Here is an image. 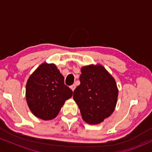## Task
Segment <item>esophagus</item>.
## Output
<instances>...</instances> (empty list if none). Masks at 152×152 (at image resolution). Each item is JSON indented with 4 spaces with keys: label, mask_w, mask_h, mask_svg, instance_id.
<instances>
[{
    "label": "esophagus",
    "mask_w": 152,
    "mask_h": 152,
    "mask_svg": "<svg viewBox=\"0 0 152 152\" xmlns=\"http://www.w3.org/2000/svg\"><path fill=\"white\" fill-rule=\"evenodd\" d=\"M70 88H71V90H72L73 91H74L75 90V88H76V85H75V84L71 85V86H70Z\"/></svg>",
    "instance_id": "esophagus-1"
}]
</instances>
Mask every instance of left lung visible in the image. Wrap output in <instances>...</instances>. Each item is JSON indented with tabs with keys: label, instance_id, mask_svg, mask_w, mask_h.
<instances>
[{
	"label": "left lung",
	"instance_id": "obj_1",
	"mask_svg": "<svg viewBox=\"0 0 152 152\" xmlns=\"http://www.w3.org/2000/svg\"><path fill=\"white\" fill-rule=\"evenodd\" d=\"M79 86L74 91V99L82 118L90 124H99L114 111L118 97L116 81L104 66L81 68Z\"/></svg>",
	"mask_w": 152,
	"mask_h": 152
}]
</instances>
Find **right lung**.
Masks as SVG:
<instances>
[{
	"instance_id": "1",
	"label": "right lung",
	"mask_w": 152,
	"mask_h": 152,
	"mask_svg": "<svg viewBox=\"0 0 152 152\" xmlns=\"http://www.w3.org/2000/svg\"><path fill=\"white\" fill-rule=\"evenodd\" d=\"M26 96L29 109L36 117L53 119L73 91L64 83V77L54 64L44 63L31 75Z\"/></svg>"
}]
</instances>
